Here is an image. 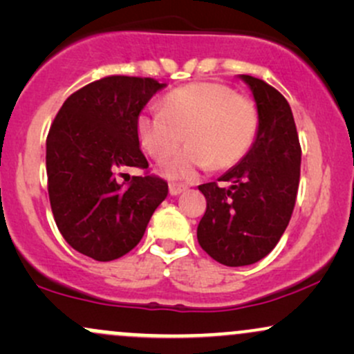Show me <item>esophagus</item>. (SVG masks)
Returning a JSON list of instances; mask_svg holds the SVG:
<instances>
[{"label": "esophagus", "mask_w": 354, "mask_h": 354, "mask_svg": "<svg viewBox=\"0 0 354 354\" xmlns=\"http://www.w3.org/2000/svg\"><path fill=\"white\" fill-rule=\"evenodd\" d=\"M188 186L186 185H180V183H169V194H173V196H176V194H180L185 191Z\"/></svg>", "instance_id": "obj_1"}]
</instances>
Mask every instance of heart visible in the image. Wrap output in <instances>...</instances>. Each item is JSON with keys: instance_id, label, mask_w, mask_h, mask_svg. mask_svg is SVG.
Returning <instances> with one entry per match:
<instances>
[{"instance_id": "obj_1", "label": "heart", "mask_w": 354, "mask_h": 354, "mask_svg": "<svg viewBox=\"0 0 354 354\" xmlns=\"http://www.w3.org/2000/svg\"><path fill=\"white\" fill-rule=\"evenodd\" d=\"M258 129L254 101L223 83H191L169 91L161 111L143 109L136 133L146 153L165 160L186 138L188 148L161 165L168 178L189 176L196 168L225 169L236 165L253 145ZM185 136H182V133Z\"/></svg>"}]
</instances>
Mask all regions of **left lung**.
Returning <instances> with one entry per match:
<instances>
[{"label": "left lung", "mask_w": 354, "mask_h": 354, "mask_svg": "<svg viewBox=\"0 0 354 354\" xmlns=\"http://www.w3.org/2000/svg\"><path fill=\"white\" fill-rule=\"evenodd\" d=\"M239 78L256 101V140L218 181L198 186L206 198L198 243L225 266L253 265L278 245L293 214L301 166V146L286 98L263 80Z\"/></svg>", "instance_id": "left-lung-1"}]
</instances>
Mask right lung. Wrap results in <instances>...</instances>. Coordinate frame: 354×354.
I'll return each instance as SVG.
<instances>
[{
  "label": "right lung",
  "mask_w": 354,
  "mask_h": 354,
  "mask_svg": "<svg viewBox=\"0 0 354 354\" xmlns=\"http://www.w3.org/2000/svg\"><path fill=\"white\" fill-rule=\"evenodd\" d=\"M166 86L153 78L106 76L78 89L63 103L46 138L48 194L59 233L73 250L96 261H111L143 238L168 183L148 168L136 118Z\"/></svg>",
  "instance_id": "add662e5"
}]
</instances>
